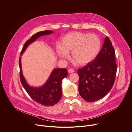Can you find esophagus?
Instances as JSON below:
<instances>
[{"mask_svg":"<svg viewBox=\"0 0 132 132\" xmlns=\"http://www.w3.org/2000/svg\"><path fill=\"white\" fill-rule=\"evenodd\" d=\"M68 72L69 73H73V72H74V70L73 69H69V70H68Z\"/></svg>","mask_w":132,"mask_h":132,"instance_id":"esophagus-1","label":"esophagus"}]
</instances>
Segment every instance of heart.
<instances>
[{
    "label": "heart",
    "mask_w": 132,
    "mask_h": 132,
    "mask_svg": "<svg viewBox=\"0 0 132 132\" xmlns=\"http://www.w3.org/2000/svg\"><path fill=\"white\" fill-rule=\"evenodd\" d=\"M100 47L101 42L96 35L74 32L61 39L56 52L60 58L67 59L68 53L72 52V59L76 63L86 65L96 58Z\"/></svg>",
    "instance_id": "obj_1"
}]
</instances>
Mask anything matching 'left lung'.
Returning a JSON list of instances; mask_svg holds the SVG:
<instances>
[{
	"mask_svg": "<svg viewBox=\"0 0 132 132\" xmlns=\"http://www.w3.org/2000/svg\"><path fill=\"white\" fill-rule=\"evenodd\" d=\"M117 69L115 50L106 36L96 58L78 70V89L81 97L90 102L104 97L114 85Z\"/></svg>",
	"mask_w": 132,
	"mask_h": 132,
	"instance_id": "8db88e82",
	"label": "left lung"
}]
</instances>
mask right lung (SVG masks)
Returning a JSON list of instances; mask_svg holds the SVG:
<instances>
[{
	"instance_id": "1",
	"label": "right lung",
	"mask_w": 132,
	"mask_h": 132,
	"mask_svg": "<svg viewBox=\"0 0 132 132\" xmlns=\"http://www.w3.org/2000/svg\"><path fill=\"white\" fill-rule=\"evenodd\" d=\"M53 32L52 31L47 30L37 32L32 35L31 38L25 43L21 51L20 55L22 54L29 44L34 42L39 37L51 34ZM19 65L20 82L29 95L34 101L46 106H53L59 101L62 96V80L68 76L67 69L65 68L54 69L48 79L43 87L33 88L28 85L22 75L21 57L19 59Z\"/></svg>"
}]
</instances>
